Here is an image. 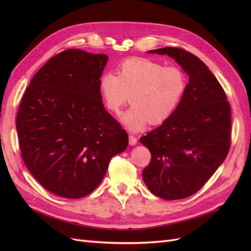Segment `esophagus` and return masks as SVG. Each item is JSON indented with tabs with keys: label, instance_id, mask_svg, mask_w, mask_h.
<instances>
[{
	"label": "esophagus",
	"instance_id": "1",
	"mask_svg": "<svg viewBox=\"0 0 251 251\" xmlns=\"http://www.w3.org/2000/svg\"><path fill=\"white\" fill-rule=\"evenodd\" d=\"M137 143V138L133 135H129V144L130 146H135Z\"/></svg>",
	"mask_w": 251,
	"mask_h": 251
}]
</instances>
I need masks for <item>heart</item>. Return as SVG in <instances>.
Wrapping results in <instances>:
<instances>
[{"instance_id": "heart-1", "label": "heart", "mask_w": 251, "mask_h": 251, "mask_svg": "<svg viewBox=\"0 0 251 251\" xmlns=\"http://www.w3.org/2000/svg\"><path fill=\"white\" fill-rule=\"evenodd\" d=\"M187 79L176 66H165L149 58H130L117 67V74L104 72L99 91L104 107L120 115L129 95L132 103L122 117L131 131H141L151 124L160 125L173 116L185 95Z\"/></svg>"}]
</instances>
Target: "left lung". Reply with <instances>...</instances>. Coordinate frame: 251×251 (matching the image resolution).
I'll return each mask as SVG.
<instances>
[{
  "instance_id": "left-lung-1",
  "label": "left lung",
  "mask_w": 251,
  "mask_h": 251,
  "mask_svg": "<svg viewBox=\"0 0 251 251\" xmlns=\"http://www.w3.org/2000/svg\"><path fill=\"white\" fill-rule=\"evenodd\" d=\"M149 52L175 59L189 82L173 116L139 139L151 153L142 178L161 199L183 200L199 191L226 159L231 144L230 103L215 75L191 52L171 47Z\"/></svg>"
}]
</instances>
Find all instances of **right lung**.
<instances>
[{
  "instance_id": "1",
  "label": "right lung",
  "mask_w": 251,
  "mask_h": 251,
  "mask_svg": "<svg viewBox=\"0 0 251 251\" xmlns=\"http://www.w3.org/2000/svg\"><path fill=\"white\" fill-rule=\"evenodd\" d=\"M108 59L77 49L60 52L36 72L19 105L23 162L42 186L65 199L94 191L112 157L128 147L99 91Z\"/></svg>"
}]
</instances>
